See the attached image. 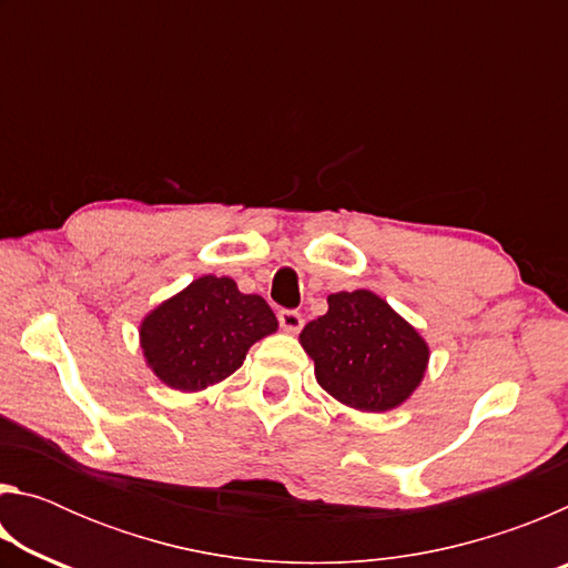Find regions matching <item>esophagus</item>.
Returning a JSON list of instances; mask_svg holds the SVG:
<instances>
[{"label": "esophagus", "mask_w": 568, "mask_h": 568, "mask_svg": "<svg viewBox=\"0 0 568 568\" xmlns=\"http://www.w3.org/2000/svg\"><path fill=\"white\" fill-rule=\"evenodd\" d=\"M277 321H281V328L285 333H297L303 328V315L297 311H291V307H283V311L277 313Z\"/></svg>", "instance_id": "esophagus-1"}]
</instances>
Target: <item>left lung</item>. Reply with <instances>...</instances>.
Listing matches in <instances>:
<instances>
[{
    "label": "left lung",
    "mask_w": 568,
    "mask_h": 568,
    "mask_svg": "<svg viewBox=\"0 0 568 568\" xmlns=\"http://www.w3.org/2000/svg\"><path fill=\"white\" fill-rule=\"evenodd\" d=\"M301 343L321 386L371 413L400 406L428 363L426 341L371 291L328 295V313L305 325Z\"/></svg>",
    "instance_id": "obj_1"
}]
</instances>
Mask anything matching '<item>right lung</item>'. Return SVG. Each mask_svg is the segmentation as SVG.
I'll return each mask as SVG.
<instances>
[{"mask_svg": "<svg viewBox=\"0 0 568 568\" xmlns=\"http://www.w3.org/2000/svg\"><path fill=\"white\" fill-rule=\"evenodd\" d=\"M277 331L261 295L237 291L230 277L205 275L158 305L142 321L148 365L175 390H203L227 378L255 341Z\"/></svg>", "mask_w": 568, "mask_h": 568, "instance_id": "obj_1", "label": "right lung"}]
</instances>
